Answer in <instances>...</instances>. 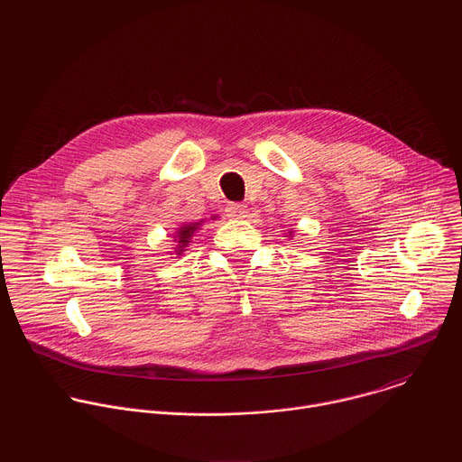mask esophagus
Here are the masks:
<instances>
[{
  "instance_id": "esophagus-1",
  "label": "esophagus",
  "mask_w": 462,
  "mask_h": 462,
  "mask_svg": "<svg viewBox=\"0 0 462 462\" xmlns=\"http://www.w3.org/2000/svg\"><path fill=\"white\" fill-rule=\"evenodd\" d=\"M225 212H226V217H230V219H243V217H246L248 208L243 203H230L225 208Z\"/></svg>"
}]
</instances>
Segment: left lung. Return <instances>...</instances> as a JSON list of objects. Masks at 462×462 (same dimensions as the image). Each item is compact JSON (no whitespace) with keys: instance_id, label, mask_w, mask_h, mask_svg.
Masks as SVG:
<instances>
[{"instance_id":"left-lung-1","label":"left lung","mask_w":462,"mask_h":462,"mask_svg":"<svg viewBox=\"0 0 462 462\" xmlns=\"http://www.w3.org/2000/svg\"><path fill=\"white\" fill-rule=\"evenodd\" d=\"M289 237H292V230H291V232H289Z\"/></svg>"}]
</instances>
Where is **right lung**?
<instances>
[{"label":"right lung","mask_w":462,"mask_h":462,"mask_svg":"<svg viewBox=\"0 0 462 462\" xmlns=\"http://www.w3.org/2000/svg\"><path fill=\"white\" fill-rule=\"evenodd\" d=\"M212 219H216V217H212ZM201 223H203V221H199V223H189V225H182V226L177 230V234H175V241H177V245H175V254H177V255H180V254L184 252V248L188 246V243H189V239H191L193 232H195V230H199Z\"/></svg>","instance_id":"1"}]
</instances>
